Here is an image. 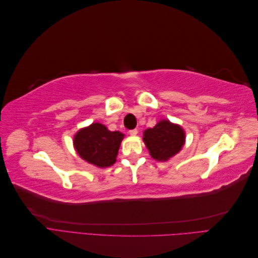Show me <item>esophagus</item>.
<instances>
[{
    "label": "esophagus",
    "instance_id": "esophagus-1",
    "mask_svg": "<svg viewBox=\"0 0 258 258\" xmlns=\"http://www.w3.org/2000/svg\"><path fill=\"white\" fill-rule=\"evenodd\" d=\"M130 136H137L138 135V129H132L129 131Z\"/></svg>",
    "mask_w": 258,
    "mask_h": 258
}]
</instances>
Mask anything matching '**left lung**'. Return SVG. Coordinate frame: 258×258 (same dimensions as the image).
Segmentation results:
<instances>
[{"label":"left lung","mask_w":258,"mask_h":258,"mask_svg":"<svg viewBox=\"0 0 258 258\" xmlns=\"http://www.w3.org/2000/svg\"><path fill=\"white\" fill-rule=\"evenodd\" d=\"M143 141L152 157L166 161L182 150L185 143V132L178 124L167 119L160 120L154 128L146 129Z\"/></svg>","instance_id":"obj_1"}]
</instances>
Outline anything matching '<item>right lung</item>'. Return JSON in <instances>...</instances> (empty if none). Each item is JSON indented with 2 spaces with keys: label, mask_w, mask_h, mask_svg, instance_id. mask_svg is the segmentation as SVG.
Masks as SVG:
<instances>
[{
  "label": "right lung",
  "mask_w": 258,
  "mask_h": 258,
  "mask_svg": "<svg viewBox=\"0 0 258 258\" xmlns=\"http://www.w3.org/2000/svg\"><path fill=\"white\" fill-rule=\"evenodd\" d=\"M122 139L121 132L110 131L104 124L93 122L77 131L73 143L81 158L91 165L106 168L115 163Z\"/></svg>",
  "instance_id": "add662e5"
}]
</instances>
